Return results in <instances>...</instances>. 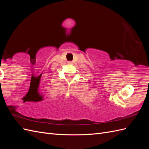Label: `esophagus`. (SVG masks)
<instances>
[{
  "label": "esophagus",
  "instance_id": "esophagus-1",
  "mask_svg": "<svg viewBox=\"0 0 149 149\" xmlns=\"http://www.w3.org/2000/svg\"><path fill=\"white\" fill-rule=\"evenodd\" d=\"M72 63H73V62H72V61H68V64H72Z\"/></svg>",
  "mask_w": 149,
  "mask_h": 149
}]
</instances>
